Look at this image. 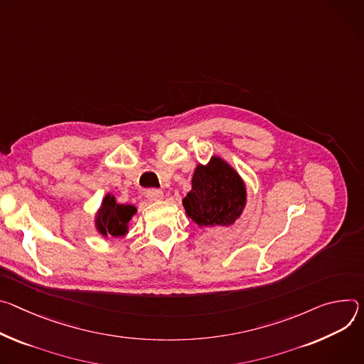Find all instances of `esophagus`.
<instances>
[{"label":"esophagus","mask_w":364,"mask_h":364,"mask_svg":"<svg viewBox=\"0 0 364 364\" xmlns=\"http://www.w3.org/2000/svg\"><path fill=\"white\" fill-rule=\"evenodd\" d=\"M146 196H147L150 200H160L161 198H164V192H161L160 189L151 188V189H147V191H146Z\"/></svg>","instance_id":"1"}]
</instances>
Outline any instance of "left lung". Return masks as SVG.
<instances>
[{"mask_svg": "<svg viewBox=\"0 0 364 364\" xmlns=\"http://www.w3.org/2000/svg\"><path fill=\"white\" fill-rule=\"evenodd\" d=\"M245 204V182L220 157H213L208 166H196L192 191L183 199L188 217L200 227L232 224Z\"/></svg>", "mask_w": 364, "mask_h": 364, "instance_id": "8db88e82", "label": "left lung"}]
</instances>
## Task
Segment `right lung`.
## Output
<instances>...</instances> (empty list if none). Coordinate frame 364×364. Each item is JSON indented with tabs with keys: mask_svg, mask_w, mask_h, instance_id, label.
I'll return each mask as SVG.
<instances>
[{
	"mask_svg": "<svg viewBox=\"0 0 364 364\" xmlns=\"http://www.w3.org/2000/svg\"><path fill=\"white\" fill-rule=\"evenodd\" d=\"M136 214V207L117 204L112 195H107L102 200L97 217V228L102 235L123 237L127 232V224Z\"/></svg>",
	"mask_w": 364,
	"mask_h": 364,
	"instance_id": "1",
	"label": "right lung"
}]
</instances>
